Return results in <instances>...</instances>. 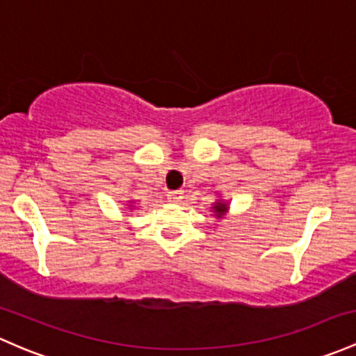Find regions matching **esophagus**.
Returning <instances> with one entry per match:
<instances>
[{
	"label": "esophagus",
	"mask_w": 356,
	"mask_h": 356,
	"mask_svg": "<svg viewBox=\"0 0 356 356\" xmlns=\"http://www.w3.org/2000/svg\"><path fill=\"white\" fill-rule=\"evenodd\" d=\"M182 194H184L182 191H168L167 197L170 203H179V201L182 200Z\"/></svg>",
	"instance_id": "esophagus-1"
}]
</instances>
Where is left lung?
Returning <instances> with one entry per match:
<instances>
[{
	"instance_id": "obj_1",
	"label": "left lung",
	"mask_w": 356,
	"mask_h": 356,
	"mask_svg": "<svg viewBox=\"0 0 356 356\" xmlns=\"http://www.w3.org/2000/svg\"><path fill=\"white\" fill-rule=\"evenodd\" d=\"M213 211H215V216H218V218H222V216L225 215V213L228 211V204L218 200L215 204H213Z\"/></svg>"
}]
</instances>
